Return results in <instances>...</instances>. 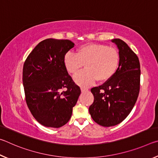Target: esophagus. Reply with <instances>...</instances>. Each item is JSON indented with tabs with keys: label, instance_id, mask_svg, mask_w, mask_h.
Listing matches in <instances>:
<instances>
[{
	"label": "esophagus",
	"instance_id": "1",
	"mask_svg": "<svg viewBox=\"0 0 158 158\" xmlns=\"http://www.w3.org/2000/svg\"><path fill=\"white\" fill-rule=\"evenodd\" d=\"M81 92H82V93H85V92H87L88 90H89V89H84V88H81Z\"/></svg>",
	"mask_w": 158,
	"mask_h": 158
}]
</instances>
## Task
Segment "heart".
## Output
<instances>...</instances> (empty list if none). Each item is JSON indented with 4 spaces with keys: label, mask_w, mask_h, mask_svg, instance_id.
<instances>
[{
    "label": "heart",
    "mask_w": 158,
    "mask_h": 158,
    "mask_svg": "<svg viewBox=\"0 0 158 158\" xmlns=\"http://www.w3.org/2000/svg\"><path fill=\"white\" fill-rule=\"evenodd\" d=\"M64 66L69 74H74L85 64V69L74 77V81L83 87L109 81L116 73L120 64L117 49L101 43H88L80 46L76 54L68 52L64 56Z\"/></svg>",
    "instance_id": "b5f03b06"
}]
</instances>
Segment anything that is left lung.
Returning <instances> with one entry per match:
<instances>
[{
  "instance_id": "8db88e82",
  "label": "left lung",
  "mask_w": 158,
  "mask_h": 158,
  "mask_svg": "<svg viewBox=\"0 0 158 158\" xmlns=\"http://www.w3.org/2000/svg\"><path fill=\"white\" fill-rule=\"evenodd\" d=\"M119 50L120 64L116 73L98 87L91 89L94 102L89 107L98 124L110 127L119 124L132 111L140 89V63L137 56L121 39H113Z\"/></svg>"
}]
</instances>
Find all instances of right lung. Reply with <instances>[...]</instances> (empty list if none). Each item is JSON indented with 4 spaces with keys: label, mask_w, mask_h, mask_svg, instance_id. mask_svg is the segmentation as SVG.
<instances>
[{
    "label": "right lung",
    "mask_w": 158,
    "mask_h": 158,
    "mask_svg": "<svg viewBox=\"0 0 158 158\" xmlns=\"http://www.w3.org/2000/svg\"><path fill=\"white\" fill-rule=\"evenodd\" d=\"M74 46L68 40L46 39L34 48L23 64L26 104L36 121L45 127L65 125L81 94L63 63L66 53Z\"/></svg>",
    "instance_id": "obj_1"
}]
</instances>
